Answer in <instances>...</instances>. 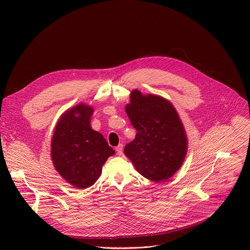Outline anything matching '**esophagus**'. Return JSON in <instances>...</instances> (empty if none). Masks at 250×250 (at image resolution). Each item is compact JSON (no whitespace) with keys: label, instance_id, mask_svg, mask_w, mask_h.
I'll use <instances>...</instances> for the list:
<instances>
[{"label":"esophagus","instance_id":"obj_1","mask_svg":"<svg viewBox=\"0 0 250 250\" xmlns=\"http://www.w3.org/2000/svg\"><path fill=\"white\" fill-rule=\"evenodd\" d=\"M123 150H124V146L123 145H119L117 147H116V151L119 155H122L123 154Z\"/></svg>","mask_w":250,"mask_h":250}]
</instances>
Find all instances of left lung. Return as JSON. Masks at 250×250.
Here are the masks:
<instances>
[{"label": "left lung", "instance_id": "left-lung-1", "mask_svg": "<svg viewBox=\"0 0 250 250\" xmlns=\"http://www.w3.org/2000/svg\"><path fill=\"white\" fill-rule=\"evenodd\" d=\"M125 105L136 129L135 138L125 146V155L146 179L168 180L182 166L188 150L184 125L167 99L133 90Z\"/></svg>", "mask_w": 250, "mask_h": 250}]
</instances>
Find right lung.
Returning a JSON list of instances; mask_svg holds the SVG:
<instances>
[{
  "instance_id": "add662e5",
  "label": "right lung",
  "mask_w": 250,
  "mask_h": 250,
  "mask_svg": "<svg viewBox=\"0 0 250 250\" xmlns=\"http://www.w3.org/2000/svg\"><path fill=\"white\" fill-rule=\"evenodd\" d=\"M92 105L79 104L65 111L54 128L51 159L63 179L77 189L96 183L103 165L115 150L104 136L91 127Z\"/></svg>"
}]
</instances>
